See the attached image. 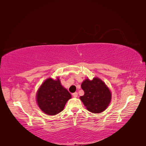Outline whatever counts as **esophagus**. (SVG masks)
<instances>
[{
    "label": "esophagus",
    "instance_id": "obj_1",
    "mask_svg": "<svg viewBox=\"0 0 146 146\" xmlns=\"http://www.w3.org/2000/svg\"><path fill=\"white\" fill-rule=\"evenodd\" d=\"M72 96H73V97H74V98H77V97L78 96V93L77 92H75L74 93L72 94Z\"/></svg>",
    "mask_w": 146,
    "mask_h": 146
}]
</instances>
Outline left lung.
<instances>
[{
  "label": "left lung",
  "mask_w": 146,
  "mask_h": 146,
  "mask_svg": "<svg viewBox=\"0 0 146 146\" xmlns=\"http://www.w3.org/2000/svg\"><path fill=\"white\" fill-rule=\"evenodd\" d=\"M85 92L80 100L88 111L93 113L103 112L111 99V93L105 83L98 77L92 80L85 79L81 85Z\"/></svg>",
  "instance_id": "left-lung-1"
}]
</instances>
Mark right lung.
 Here are the masks:
<instances>
[{"mask_svg": "<svg viewBox=\"0 0 146 146\" xmlns=\"http://www.w3.org/2000/svg\"><path fill=\"white\" fill-rule=\"evenodd\" d=\"M71 95L60 83L58 78H48L39 87L36 93L37 104L47 115H55L62 111Z\"/></svg>", "mask_w": 146, "mask_h": 146, "instance_id": "add662e5", "label": "right lung"}]
</instances>
